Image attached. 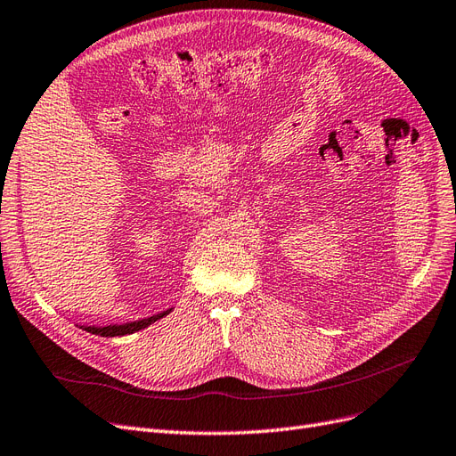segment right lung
I'll use <instances>...</instances> for the list:
<instances>
[{"label":"right lung","mask_w":456,"mask_h":456,"mask_svg":"<svg viewBox=\"0 0 456 456\" xmlns=\"http://www.w3.org/2000/svg\"><path fill=\"white\" fill-rule=\"evenodd\" d=\"M165 314H168V313L157 314V316H151V318H145V320H140V322H130V324H125V326L85 328V330H86V331H91V333H94V335H102V337H117V335H128V333H134V331H138V330L148 328L150 324H153V322H157L159 318H163Z\"/></svg>","instance_id":"right-lung-1"}]
</instances>
